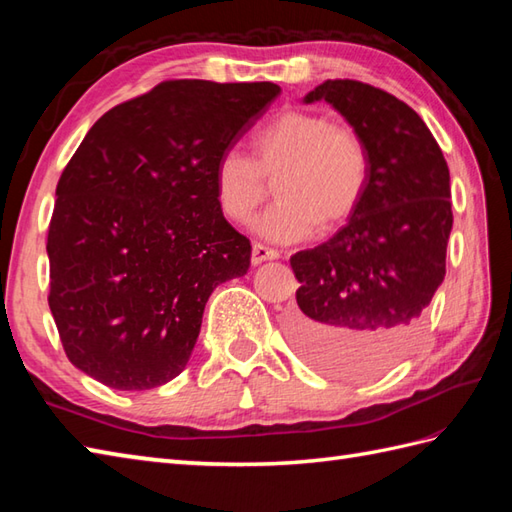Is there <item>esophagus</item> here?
<instances>
[{"mask_svg": "<svg viewBox=\"0 0 512 512\" xmlns=\"http://www.w3.org/2000/svg\"><path fill=\"white\" fill-rule=\"evenodd\" d=\"M279 253L275 248H268L264 244H253V255H250V262L255 266L262 264V262H270V259H277Z\"/></svg>", "mask_w": 512, "mask_h": 512, "instance_id": "esophagus-1", "label": "esophagus"}]
</instances>
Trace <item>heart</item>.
Wrapping results in <instances>:
<instances>
[{
	"label": "heart",
	"instance_id": "heart-1",
	"mask_svg": "<svg viewBox=\"0 0 512 512\" xmlns=\"http://www.w3.org/2000/svg\"><path fill=\"white\" fill-rule=\"evenodd\" d=\"M253 158L226 149L213 169L220 211L246 222L277 180L279 202L255 228L270 242H301L345 224L361 204L369 182V154L350 125L306 110H288L250 138Z\"/></svg>",
	"mask_w": 512,
	"mask_h": 512
}]
</instances>
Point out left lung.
<instances>
[{
	"label": "left lung",
	"instance_id": "8db88e82",
	"mask_svg": "<svg viewBox=\"0 0 512 512\" xmlns=\"http://www.w3.org/2000/svg\"><path fill=\"white\" fill-rule=\"evenodd\" d=\"M321 99L363 138L369 182L341 231L290 257L301 288L288 339L321 372L372 378L416 345L447 273L449 167L429 127L394 94L334 79L303 101Z\"/></svg>",
	"mask_w": 512,
	"mask_h": 512
}]
</instances>
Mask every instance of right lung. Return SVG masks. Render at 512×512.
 Here are the masks:
<instances>
[{"mask_svg":"<svg viewBox=\"0 0 512 512\" xmlns=\"http://www.w3.org/2000/svg\"><path fill=\"white\" fill-rule=\"evenodd\" d=\"M279 92L173 79L92 125L59 178L46 244L74 367L125 391L182 372L211 292L250 266L248 237L217 206L215 162Z\"/></svg>","mask_w":512,"mask_h":512,"instance_id":"right-lung-1","label":"right lung"}]
</instances>
